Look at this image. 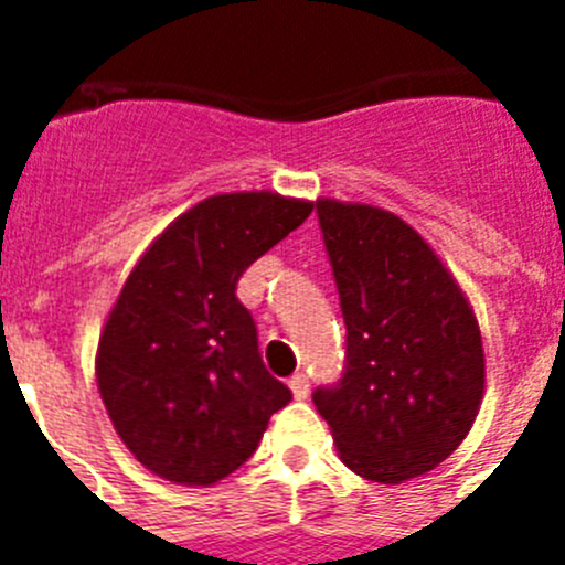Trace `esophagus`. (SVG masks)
Returning <instances> with one entry per match:
<instances>
[{
	"label": "esophagus",
	"instance_id": "obj_1",
	"mask_svg": "<svg viewBox=\"0 0 565 565\" xmlns=\"http://www.w3.org/2000/svg\"><path fill=\"white\" fill-rule=\"evenodd\" d=\"M288 387H291L294 398H299V402H302V398H308V393H311V384H308L306 373H294V376L288 379Z\"/></svg>",
	"mask_w": 565,
	"mask_h": 565
}]
</instances>
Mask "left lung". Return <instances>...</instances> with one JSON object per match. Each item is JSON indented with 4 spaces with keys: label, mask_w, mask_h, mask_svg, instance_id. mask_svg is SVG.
Wrapping results in <instances>:
<instances>
[{
    "label": "left lung",
    "mask_w": 565,
    "mask_h": 565,
    "mask_svg": "<svg viewBox=\"0 0 565 565\" xmlns=\"http://www.w3.org/2000/svg\"><path fill=\"white\" fill-rule=\"evenodd\" d=\"M339 288L348 364L313 393L339 458L373 483H402L456 452L481 411L483 342L467 294L398 214L317 201Z\"/></svg>",
    "instance_id": "1"
}]
</instances>
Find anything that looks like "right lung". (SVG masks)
Here are the masks:
<instances>
[{"label":"right lung","mask_w":565,"mask_h":565,"mask_svg":"<svg viewBox=\"0 0 565 565\" xmlns=\"http://www.w3.org/2000/svg\"><path fill=\"white\" fill-rule=\"evenodd\" d=\"M311 209L266 189L212 194L129 271L98 339L96 379L118 438L158 478L212 487L232 476L291 402L234 291Z\"/></svg>","instance_id":"1"}]
</instances>
